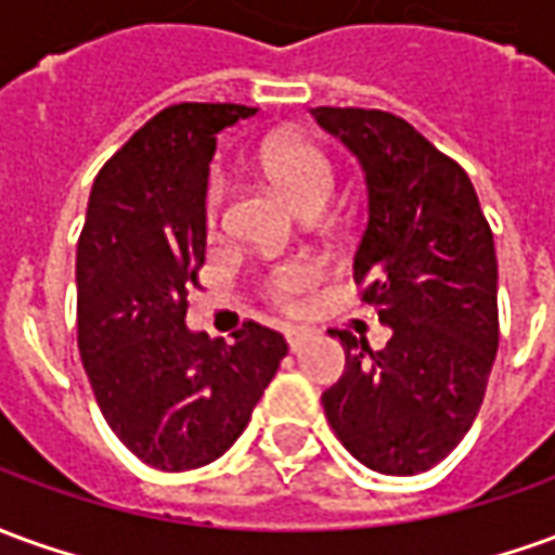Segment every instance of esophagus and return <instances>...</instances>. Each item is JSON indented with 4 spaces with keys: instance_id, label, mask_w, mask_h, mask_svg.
<instances>
[{
    "instance_id": "1",
    "label": "esophagus",
    "mask_w": 555,
    "mask_h": 555,
    "mask_svg": "<svg viewBox=\"0 0 555 555\" xmlns=\"http://www.w3.org/2000/svg\"><path fill=\"white\" fill-rule=\"evenodd\" d=\"M285 339H288L291 351H300L306 339H309V333L300 331V327H288V333H285Z\"/></svg>"
}]
</instances>
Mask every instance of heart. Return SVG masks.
I'll return each mask as SVG.
<instances>
[{
    "label": "heart",
    "mask_w": 555,
    "mask_h": 555,
    "mask_svg": "<svg viewBox=\"0 0 555 555\" xmlns=\"http://www.w3.org/2000/svg\"><path fill=\"white\" fill-rule=\"evenodd\" d=\"M261 165H264L270 183L279 189V195L285 197L300 216L309 210H324L331 204L336 177H333L331 162L312 143L273 138L261 153ZM219 204H222V185L216 183L210 189L212 219L219 212ZM312 282H315V267L304 264V261H291V264L276 267L270 273L267 291H270L273 300L291 306Z\"/></svg>",
    "instance_id": "b5f03b06"
}]
</instances>
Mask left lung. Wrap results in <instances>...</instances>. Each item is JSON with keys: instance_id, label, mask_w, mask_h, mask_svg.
<instances>
[{"instance_id": "1", "label": "left lung", "mask_w": 555, "mask_h": 555, "mask_svg": "<svg viewBox=\"0 0 555 555\" xmlns=\"http://www.w3.org/2000/svg\"><path fill=\"white\" fill-rule=\"evenodd\" d=\"M358 158L366 228L354 251L363 304L390 327L385 348L336 331L343 378L321 393L348 453L382 475H417L478 417L499 348V267L475 185L405 119L363 107H312Z\"/></svg>"}]
</instances>
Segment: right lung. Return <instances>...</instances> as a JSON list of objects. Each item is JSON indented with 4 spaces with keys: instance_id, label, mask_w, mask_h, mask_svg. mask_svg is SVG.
<instances>
[{
    "instance_id": "obj_1",
    "label": "right lung",
    "mask_w": 555,
    "mask_h": 555,
    "mask_svg": "<svg viewBox=\"0 0 555 555\" xmlns=\"http://www.w3.org/2000/svg\"><path fill=\"white\" fill-rule=\"evenodd\" d=\"M255 107L173 104L95 177L77 240V345L116 439L162 472L219 460L288 345L246 324L219 343L185 324L207 249L216 134Z\"/></svg>"
}]
</instances>
